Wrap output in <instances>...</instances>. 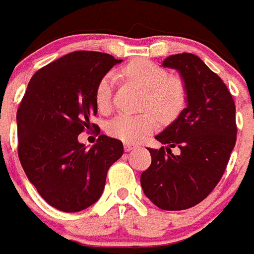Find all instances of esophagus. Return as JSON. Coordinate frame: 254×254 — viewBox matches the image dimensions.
Returning a JSON list of instances; mask_svg holds the SVG:
<instances>
[{
  "instance_id": "1",
  "label": "esophagus",
  "mask_w": 254,
  "mask_h": 254,
  "mask_svg": "<svg viewBox=\"0 0 254 254\" xmlns=\"http://www.w3.org/2000/svg\"><path fill=\"white\" fill-rule=\"evenodd\" d=\"M134 148H137V146L130 145V143H125V145H124V150H125L127 152L131 151V150H134Z\"/></svg>"
}]
</instances>
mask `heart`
Here are the masks:
<instances>
[{"mask_svg":"<svg viewBox=\"0 0 254 254\" xmlns=\"http://www.w3.org/2000/svg\"><path fill=\"white\" fill-rule=\"evenodd\" d=\"M121 75L131 83L137 84L145 92L141 115H117L106 125L111 137L127 143H137L151 134L158 127V119L174 120L180 115L187 102V86L177 75H168L158 64L148 60L130 63L121 71ZM115 75L107 73L98 82L95 90V102L100 111L107 112L113 102Z\"/></svg>","mask_w":254,"mask_h":254,"instance_id":"b5f03b06","label":"heart"}]
</instances>
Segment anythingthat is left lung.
Segmentation results:
<instances>
[{"mask_svg":"<svg viewBox=\"0 0 254 254\" xmlns=\"http://www.w3.org/2000/svg\"><path fill=\"white\" fill-rule=\"evenodd\" d=\"M163 66L180 71L188 106L155 137L168 147L148 148L151 164L141 185L159 209L177 211L198 205L223 176L236 143V107L223 80L198 56L172 55ZM175 147L181 148L177 156L170 151Z\"/></svg>","mask_w":254,"mask_h":254,"instance_id":"1","label":"left lung"}]
</instances>
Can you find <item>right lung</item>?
Here are the masks:
<instances>
[{"instance_id":"add662e5","label":"right lung","mask_w":254,"mask_h":254,"mask_svg":"<svg viewBox=\"0 0 254 254\" xmlns=\"http://www.w3.org/2000/svg\"><path fill=\"white\" fill-rule=\"evenodd\" d=\"M117 63L102 52L67 53L34 74L16 112L20 164L39 194L64 213L98 201L109 167L123 155V142L104 134L90 150L78 142L86 129L98 127L91 123L95 90Z\"/></svg>"}]
</instances>
